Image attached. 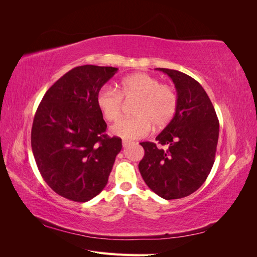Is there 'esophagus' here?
Returning a JSON list of instances; mask_svg holds the SVG:
<instances>
[{"mask_svg":"<svg viewBox=\"0 0 257 257\" xmlns=\"http://www.w3.org/2000/svg\"><path fill=\"white\" fill-rule=\"evenodd\" d=\"M130 144H132V142H130V141H123V142H122L123 147H127Z\"/></svg>","mask_w":257,"mask_h":257,"instance_id":"1","label":"esophagus"}]
</instances>
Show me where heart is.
Here are the masks:
<instances>
[{"instance_id": "1", "label": "heart", "mask_w": 257, "mask_h": 257, "mask_svg": "<svg viewBox=\"0 0 257 257\" xmlns=\"http://www.w3.org/2000/svg\"><path fill=\"white\" fill-rule=\"evenodd\" d=\"M123 98L137 99L133 108L134 116L123 118L111 126V133L125 139H138L150 133L153 124L158 127L172 122L178 109L179 98L172 85L160 83V80L147 73H136L124 77L119 91L109 84L100 88L96 104L107 121L120 118Z\"/></svg>"}]
</instances>
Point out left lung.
I'll return each instance as SVG.
<instances>
[{"instance_id": "obj_1", "label": "left lung", "mask_w": 257, "mask_h": 257, "mask_svg": "<svg viewBox=\"0 0 257 257\" xmlns=\"http://www.w3.org/2000/svg\"><path fill=\"white\" fill-rule=\"evenodd\" d=\"M175 83L178 109L155 143H141L145 155L139 172L146 184L162 198L178 199L198 190L214 163L219 120L214 107L199 82L175 69L157 68Z\"/></svg>"}]
</instances>
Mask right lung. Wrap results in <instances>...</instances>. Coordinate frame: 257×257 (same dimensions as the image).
I'll use <instances>...</instances> for the list:
<instances>
[{
  "label": "right lung",
  "instance_id": "obj_1",
  "mask_svg": "<svg viewBox=\"0 0 257 257\" xmlns=\"http://www.w3.org/2000/svg\"><path fill=\"white\" fill-rule=\"evenodd\" d=\"M116 67L82 65L63 75L45 93L34 115L31 146L38 170L66 199L84 203L103 191L121 151L109 137L96 104L98 90Z\"/></svg>",
  "mask_w": 257,
  "mask_h": 257
}]
</instances>
